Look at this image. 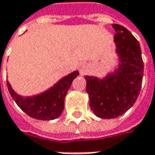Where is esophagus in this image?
<instances>
[{
  "mask_svg": "<svg viewBox=\"0 0 155 155\" xmlns=\"http://www.w3.org/2000/svg\"><path fill=\"white\" fill-rule=\"evenodd\" d=\"M80 72H81V74H84L86 71H87V65L85 64H81V65H80Z\"/></svg>",
  "mask_w": 155,
  "mask_h": 155,
  "instance_id": "1",
  "label": "esophagus"
}]
</instances>
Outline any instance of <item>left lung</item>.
I'll use <instances>...</instances> for the list:
<instances>
[{
    "mask_svg": "<svg viewBox=\"0 0 155 155\" xmlns=\"http://www.w3.org/2000/svg\"><path fill=\"white\" fill-rule=\"evenodd\" d=\"M118 68L103 79L85 76L90 107L101 118H116L131 108L140 93L143 62L139 42L125 27L113 24Z\"/></svg>",
    "mask_w": 155,
    "mask_h": 155,
    "instance_id": "obj_1",
    "label": "left lung"
}]
</instances>
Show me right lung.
<instances>
[{"label":"right lung","mask_w":155,"mask_h":155,"mask_svg":"<svg viewBox=\"0 0 155 155\" xmlns=\"http://www.w3.org/2000/svg\"><path fill=\"white\" fill-rule=\"evenodd\" d=\"M78 75L79 72L75 71L62 78L45 92L32 97L19 96L12 90L9 81H7V86L17 105L27 115L39 120H52L62 114L64 108L65 95L73 81Z\"/></svg>","instance_id":"right-lung-1"}]
</instances>
